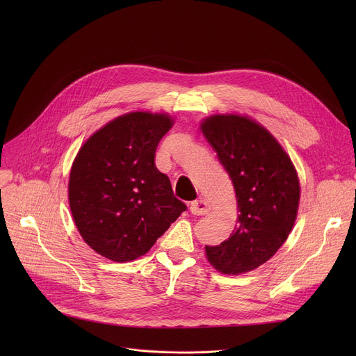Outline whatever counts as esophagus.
Instances as JSON below:
<instances>
[{
    "label": "esophagus",
    "instance_id": "esophagus-1",
    "mask_svg": "<svg viewBox=\"0 0 356 356\" xmlns=\"http://www.w3.org/2000/svg\"><path fill=\"white\" fill-rule=\"evenodd\" d=\"M210 211V204L206 200H195L190 204V213L194 216H206Z\"/></svg>",
    "mask_w": 356,
    "mask_h": 356
}]
</instances>
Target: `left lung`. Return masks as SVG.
I'll list each match as a JSON object with an SVG mask.
<instances>
[{"label": "left lung", "mask_w": 356, "mask_h": 356, "mask_svg": "<svg viewBox=\"0 0 356 356\" xmlns=\"http://www.w3.org/2000/svg\"><path fill=\"white\" fill-rule=\"evenodd\" d=\"M201 131L234 183L239 211L231 236L206 246V255L221 273H246L268 262L291 232L297 172L273 135L248 117L217 114L201 122Z\"/></svg>", "instance_id": "1"}]
</instances>
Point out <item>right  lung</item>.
Returning a JSON list of instances; mask_svg holds the SVG:
<instances>
[{"label":"right lung","mask_w":356,"mask_h":356,"mask_svg":"<svg viewBox=\"0 0 356 356\" xmlns=\"http://www.w3.org/2000/svg\"><path fill=\"white\" fill-rule=\"evenodd\" d=\"M172 125L168 114L129 113L98 129L79 150L69 204L80 235L101 257L129 262L145 255L187 210L155 166L156 147Z\"/></svg>","instance_id":"1"}]
</instances>
